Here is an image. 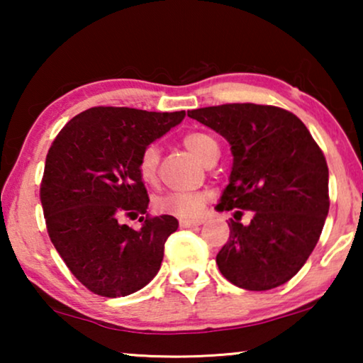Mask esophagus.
Masks as SVG:
<instances>
[{
    "label": "esophagus",
    "mask_w": 363,
    "mask_h": 363,
    "mask_svg": "<svg viewBox=\"0 0 363 363\" xmlns=\"http://www.w3.org/2000/svg\"><path fill=\"white\" fill-rule=\"evenodd\" d=\"M203 220H180V226L182 228H193V226H200Z\"/></svg>",
    "instance_id": "34e87169"
}]
</instances>
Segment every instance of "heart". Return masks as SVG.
Segmentation results:
<instances>
[{
    "instance_id": "obj_1",
    "label": "heart",
    "mask_w": 363,
    "mask_h": 363,
    "mask_svg": "<svg viewBox=\"0 0 363 363\" xmlns=\"http://www.w3.org/2000/svg\"><path fill=\"white\" fill-rule=\"evenodd\" d=\"M183 145L195 155L198 160L206 163L218 153V143L215 138L203 132H190L183 137ZM158 153L157 145H147L137 158V175L140 182L152 186L158 178ZM206 193L203 191H170L153 198L152 206L162 215H172L177 218H195L201 213L206 203Z\"/></svg>"
}]
</instances>
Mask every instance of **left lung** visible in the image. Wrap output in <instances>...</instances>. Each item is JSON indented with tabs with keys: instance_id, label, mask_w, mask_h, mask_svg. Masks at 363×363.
Returning a JSON list of instances; mask_svg holds the SVG:
<instances>
[{
	"instance_id": "8db88e82",
	"label": "left lung",
	"mask_w": 363,
	"mask_h": 363,
	"mask_svg": "<svg viewBox=\"0 0 363 363\" xmlns=\"http://www.w3.org/2000/svg\"><path fill=\"white\" fill-rule=\"evenodd\" d=\"M230 142L233 168L218 211L235 210L216 255L221 274L247 291L294 277L314 251L329 213V168L299 117L274 106L223 104L188 112ZM253 220L239 223L242 210Z\"/></svg>"
}]
</instances>
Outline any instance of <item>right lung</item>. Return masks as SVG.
Segmentation results:
<instances>
[{"label":"right lung","instance_id":"obj_1","mask_svg":"<svg viewBox=\"0 0 363 363\" xmlns=\"http://www.w3.org/2000/svg\"><path fill=\"white\" fill-rule=\"evenodd\" d=\"M185 118L180 112L92 107L54 138L41 182V205L54 247L74 277L104 297L145 287L160 269L165 241L177 231L170 215L148 216L137 158ZM143 223L122 225L121 216Z\"/></svg>","mask_w":363,"mask_h":363}]
</instances>
